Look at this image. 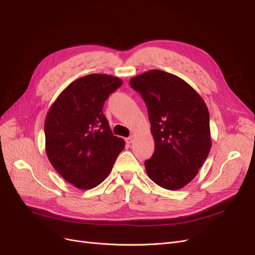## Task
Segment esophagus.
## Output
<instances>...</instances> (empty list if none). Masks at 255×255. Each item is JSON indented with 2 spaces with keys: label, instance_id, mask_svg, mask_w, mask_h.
<instances>
[{
  "label": "esophagus",
  "instance_id": "34e87169",
  "mask_svg": "<svg viewBox=\"0 0 255 255\" xmlns=\"http://www.w3.org/2000/svg\"><path fill=\"white\" fill-rule=\"evenodd\" d=\"M133 140H134V136H129V137H128L127 139H126L127 143H132Z\"/></svg>",
  "mask_w": 255,
  "mask_h": 255
}]
</instances>
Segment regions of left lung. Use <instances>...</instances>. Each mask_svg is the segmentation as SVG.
<instances>
[{
    "label": "left lung",
    "instance_id": "1",
    "mask_svg": "<svg viewBox=\"0 0 255 255\" xmlns=\"http://www.w3.org/2000/svg\"><path fill=\"white\" fill-rule=\"evenodd\" d=\"M146 105L155 150L144 161L158 186L183 188L192 181L212 146L210 114L203 99L179 76L150 70L129 80Z\"/></svg>",
    "mask_w": 255,
    "mask_h": 255
}]
</instances>
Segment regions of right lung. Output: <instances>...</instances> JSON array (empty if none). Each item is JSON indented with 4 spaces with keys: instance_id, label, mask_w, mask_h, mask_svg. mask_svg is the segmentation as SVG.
I'll return each mask as SVG.
<instances>
[{
    "instance_id": "add662e5",
    "label": "right lung",
    "mask_w": 255,
    "mask_h": 255,
    "mask_svg": "<svg viewBox=\"0 0 255 255\" xmlns=\"http://www.w3.org/2000/svg\"><path fill=\"white\" fill-rule=\"evenodd\" d=\"M122 85L109 74H89L72 82L52 104L44 121L45 152L55 170L80 189L101 184L126 145L114 136L104 102Z\"/></svg>"
}]
</instances>
